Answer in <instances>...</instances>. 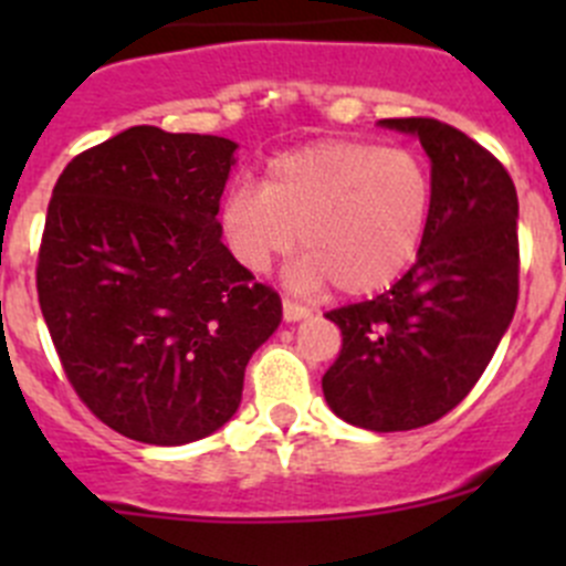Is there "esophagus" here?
<instances>
[{
  "mask_svg": "<svg viewBox=\"0 0 566 566\" xmlns=\"http://www.w3.org/2000/svg\"><path fill=\"white\" fill-rule=\"evenodd\" d=\"M282 312H284V319H287V323H295V319L310 315V310H306L304 304H298V301H293V298L282 301Z\"/></svg>",
  "mask_w": 566,
  "mask_h": 566,
  "instance_id": "34e87169",
  "label": "esophagus"
}]
</instances>
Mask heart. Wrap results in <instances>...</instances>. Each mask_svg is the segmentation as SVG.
I'll return each mask as SVG.
<instances>
[{
  "mask_svg": "<svg viewBox=\"0 0 566 566\" xmlns=\"http://www.w3.org/2000/svg\"><path fill=\"white\" fill-rule=\"evenodd\" d=\"M430 208V169L416 150L323 139L271 158L262 188L235 182L221 205V230L249 271L265 273L298 238L306 256L295 284L334 282L342 293L367 295L413 265Z\"/></svg>",
  "mask_w": 566,
  "mask_h": 566,
  "instance_id": "b5f03b06",
  "label": "heart"
}]
</instances>
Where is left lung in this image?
Wrapping results in <instances>:
<instances>
[{"label":"left lung","mask_w":566,"mask_h":566,"mask_svg":"<svg viewBox=\"0 0 566 566\" xmlns=\"http://www.w3.org/2000/svg\"><path fill=\"white\" fill-rule=\"evenodd\" d=\"M416 134L432 161L419 256L378 298L325 312L342 350L325 402L373 432L416 430L458 408L510 328L521 293L517 191L504 164L454 125L380 119Z\"/></svg>","instance_id":"8db88e82"}]
</instances>
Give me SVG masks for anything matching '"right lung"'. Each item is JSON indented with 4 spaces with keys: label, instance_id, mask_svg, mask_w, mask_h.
Segmentation results:
<instances>
[{
    "label": "right lung",
    "instance_id": "right-lung-1",
    "mask_svg": "<svg viewBox=\"0 0 566 566\" xmlns=\"http://www.w3.org/2000/svg\"><path fill=\"white\" fill-rule=\"evenodd\" d=\"M235 147L136 125L78 153L51 193L40 312L73 391L130 441L180 447L230 421L282 319L221 243Z\"/></svg>",
    "mask_w": 566,
    "mask_h": 566
}]
</instances>
